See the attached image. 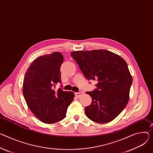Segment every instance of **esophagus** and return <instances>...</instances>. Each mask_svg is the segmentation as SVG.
<instances>
[{"label":"esophagus","mask_w":153,"mask_h":153,"mask_svg":"<svg viewBox=\"0 0 153 153\" xmlns=\"http://www.w3.org/2000/svg\"><path fill=\"white\" fill-rule=\"evenodd\" d=\"M82 94V91H79V92H77V93H75V96L76 97H77V98H79V97Z\"/></svg>","instance_id":"obj_1"}]
</instances>
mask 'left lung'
Listing matches in <instances>:
<instances>
[{
    "instance_id": "8db88e82",
    "label": "left lung",
    "mask_w": 153,
    "mask_h": 153,
    "mask_svg": "<svg viewBox=\"0 0 153 153\" xmlns=\"http://www.w3.org/2000/svg\"><path fill=\"white\" fill-rule=\"evenodd\" d=\"M71 55L88 80H96V89L87 92L91 97L85 108L93 121L114 120L126 106L132 78L128 65L120 55L105 49L74 51Z\"/></svg>"
}]
</instances>
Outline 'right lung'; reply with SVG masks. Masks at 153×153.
<instances>
[{
    "label": "right lung",
    "mask_w": 153,
    "mask_h": 153,
    "mask_svg": "<svg viewBox=\"0 0 153 153\" xmlns=\"http://www.w3.org/2000/svg\"><path fill=\"white\" fill-rule=\"evenodd\" d=\"M63 62V55L59 52L44 55L32 63L25 74L23 95L27 106L45 123L52 124L65 118L74 100V92L54 89L62 81L60 68Z\"/></svg>",
    "instance_id": "right-lung-1"
}]
</instances>
